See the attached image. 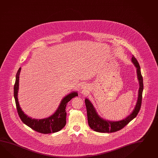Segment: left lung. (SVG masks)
Here are the masks:
<instances>
[{"label":"left lung","mask_w":158,"mask_h":158,"mask_svg":"<svg viewBox=\"0 0 158 158\" xmlns=\"http://www.w3.org/2000/svg\"><path fill=\"white\" fill-rule=\"evenodd\" d=\"M132 62L136 68L137 76L139 82L138 98L135 106V107L131 114L127 116L125 119L119 121H109L104 119L99 115L96 112L95 108L93 106L91 102L87 98L85 99V103L87 109L88 123L90 128L96 132H114L122 129L128 123L134 119L137 116L140 109L142 100V93L143 90V80L140 67L138 60L134 56L132 58Z\"/></svg>","instance_id":"8db88e82"}]
</instances>
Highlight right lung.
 I'll list each match as a JSON object with an SVG mask.
<instances>
[{
	"instance_id": "right-lung-1",
	"label": "right lung",
	"mask_w": 158,
	"mask_h": 158,
	"mask_svg": "<svg viewBox=\"0 0 158 158\" xmlns=\"http://www.w3.org/2000/svg\"><path fill=\"white\" fill-rule=\"evenodd\" d=\"M20 71L21 68H19L16 75L15 83L14 87V96L15 100L17 111L20 119L27 126L42 134H50L60 131L65 126L66 124V106L71 99L78 96L77 92L73 91L65 96L62 99L56 111L50 116L41 119H32L30 117L26 115L22 110L18 101V93L19 89Z\"/></svg>"
}]
</instances>
